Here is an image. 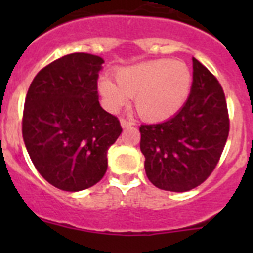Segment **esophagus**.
Listing matches in <instances>:
<instances>
[{"label":"esophagus","mask_w":253,"mask_h":253,"mask_svg":"<svg viewBox=\"0 0 253 253\" xmlns=\"http://www.w3.org/2000/svg\"><path fill=\"white\" fill-rule=\"evenodd\" d=\"M120 124H122L123 128H128V126H131V125H133V122L126 120L125 118H122V119H120Z\"/></svg>","instance_id":"esophagus-1"}]
</instances>
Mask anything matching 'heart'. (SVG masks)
Returning a JSON list of instances; mask_svg holds the SVG:
<instances>
[{
  "label": "heart",
  "instance_id": "heart-1",
  "mask_svg": "<svg viewBox=\"0 0 253 253\" xmlns=\"http://www.w3.org/2000/svg\"><path fill=\"white\" fill-rule=\"evenodd\" d=\"M115 81L102 78L99 91L107 109L118 111L134 97V107L148 122H163L178 113L191 90V72L180 60L153 59L120 68Z\"/></svg>",
  "mask_w": 253,
  "mask_h": 253
}]
</instances>
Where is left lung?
I'll use <instances>...</instances> for the list:
<instances>
[{
	"label": "left lung",
	"mask_w": 253,
	"mask_h": 253,
	"mask_svg": "<svg viewBox=\"0 0 253 253\" xmlns=\"http://www.w3.org/2000/svg\"><path fill=\"white\" fill-rule=\"evenodd\" d=\"M193 68L191 92L182 109L166 122L139 128L147 177L175 193L195 189L211 175L229 134L222 86L195 58Z\"/></svg>",
	"instance_id": "1"
}]
</instances>
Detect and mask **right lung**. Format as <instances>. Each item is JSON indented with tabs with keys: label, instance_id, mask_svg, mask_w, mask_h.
Instances as JSON below:
<instances>
[{
	"label": "right lung",
	"instance_id": "right-lung-1",
	"mask_svg": "<svg viewBox=\"0 0 253 253\" xmlns=\"http://www.w3.org/2000/svg\"><path fill=\"white\" fill-rule=\"evenodd\" d=\"M104 59L72 53L40 69L22 114V138L35 169L49 184L81 191L107 169V149L119 138V119L105 111L97 96Z\"/></svg>",
	"mask_w": 253,
	"mask_h": 253
}]
</instances>
